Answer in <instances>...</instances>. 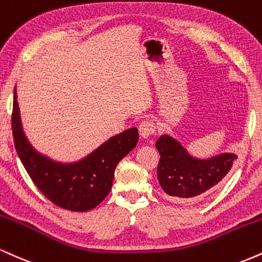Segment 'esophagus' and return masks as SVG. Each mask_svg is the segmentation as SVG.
Instances as JSON below:
<instances>
[{
    "instance_id": "34e87169",
    "label": "esophagus",
    "mask_w": 262,
    "mask_h": 262,
    "mask_svg": "<svg viewBox=\"0 0 262 262\" xmlns=\"http://www.w3.org/2000/svg\"><path fill=\"white\" fill-rule=\"evenodd\" d=\"M139 133L143 138H149L151 135H155L156 133V124L152 121H147L145 119L139 124Z\"/></svg>"
}]
</instances>
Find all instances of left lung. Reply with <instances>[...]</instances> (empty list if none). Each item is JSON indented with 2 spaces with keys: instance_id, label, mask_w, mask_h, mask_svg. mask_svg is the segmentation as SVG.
Listing matches in <instances>:
<instances>
[{
  "instance_id": "8db88e82",
  "label": "left lung",
  "mask_w": 262,
  "mask_h": 262,
  "mask_svg": "<svg viewBox=\"0 0 262 262\" xmlns=\"http://www.w3.org/2000/svg\"><path fill=\"white\" fill-rule=\"evenodd\" d=\"M156 149L161 156L157 165L160 185L167 195L179 201L209 191L226 177L238 159L234 154H222L209 160L194 159L168 135L159 138Z\"/></svg>"
}]
</instances>
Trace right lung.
<instances>
[{"mask_svg": "<svg viewBox=\"0 0 262 262\" xmlns=\"http://www.w3.org/2000/svg\"><path fill=\"white\" fill-rule=\"evenodd\" d=\"M12 130L18 156L37 189L58 207L77 212L94 209L108 195L116 167L139 139L138 129L130 128L112 137L79 162H55L36 152L25 138L15 90Z\"/></svg>", "mask_w": 262, "mask_h": 262, "instance_id": "obj_1", "label": "right lung"}]
</instances>
